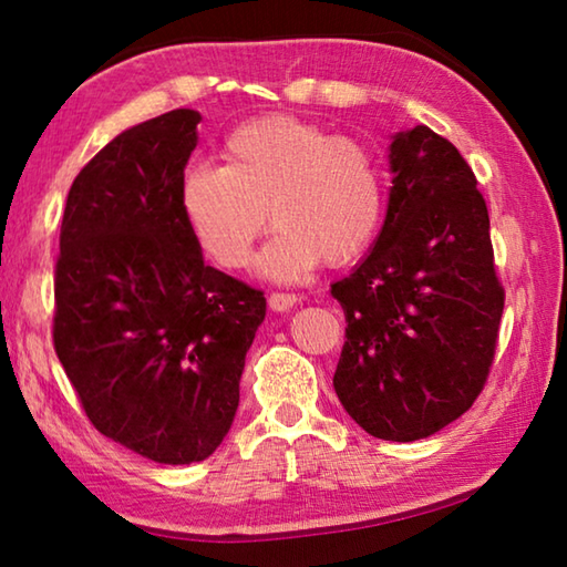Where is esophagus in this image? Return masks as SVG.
I'll return each instance as SVG.
<instances>
[{"mask_svg":"<svg viewBox=\"0 0 567 567\" xmlns=\"http://www.w3.org/2000/svg\"><path fill=\"white\" fill-rule=\"evenodd\" d=\"M267 302H270L272 310L287 312V310H290V307L297 305V295H292V292H270V297H267Z\"/></svg>","mask_w":567,"mask_h":567,"instance_id":"34e87169","label":"esophagus"}]
</instances>
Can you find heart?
Segmentation results:
<instances>
[{
    "mask_svg": "<svg viewBox=\"0 0 567 567\" xmlns=\"http://www.w3.org/2000/svg\"><path fill=\"white\" fill-rule=\"evenodd\" d=\"M219 157L223 167L185 172L179 209L195 243L225 270L247 265L270 217L277 229L260 270L277 280L302 277L320 260L350 262L378 235L385 175L360 140L267 114L229 132Z\"/></svg>",
    "mask_w": 567,
    "mask_h": 567,
    "instance_id": "heart-1",
    "label": "heart"
}]
</instances>
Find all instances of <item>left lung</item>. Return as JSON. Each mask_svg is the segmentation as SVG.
<instances>
[{"label": "left lung", "mask_w": 567, "mask_h": 567, "mask_svg": "<svg viewBox=\"0 0 567 567\" xmlns=\"http://www.w3.org/2000/svg\"><path fill=\"white\" fill-rule=\"evenodd\" d=\"M390 169L378 243L330 290L348 322L332 385L364 433L412 443L483 392L505 290L485 197L453 142L425 124L400 132Z\"/></svg>", "instance_id": "left-lung-1"}]
</instances>
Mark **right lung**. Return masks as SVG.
<instances>
[{
	"mask_svg": "<svg viewBox=\"0 0 567 567\" xmlns=\"http://www.w3.org/2000/svg\"><path fill=\"white\" fill-rule=\"evenodd\" d=\"M195 110L102 147L66 195L54 352L102 435L165 465L209 457L239 405L265 292L205 265L179 209Z\"/></svg>",
	"mask_w": 567,
	"mask_h": 567,
	"instance_id": "obj_1",
	"label": "right lung"
}]
</instances>
